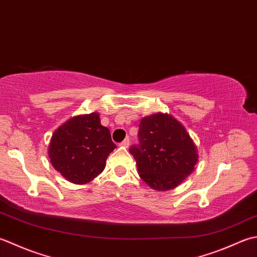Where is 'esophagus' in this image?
<instances>
[{
  "instance_id": "obj_1",
  "label": "esophagus",
  "mask_w": 257,
  "mask_h": 257,
  "mask_svg": "<svg viewBox=\"0 0 257 257\" xmlns=\"http://www.w3.org/2000/svg\"><path fill=\"white\" fill-rule=\"evenodd\" d=\"M121 145L124 146V148H128V145H130V139H128V138L125 139V140L123 141V142L121 143Z\"/></svg>"
}]
</instances>
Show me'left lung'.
<instances>
[{"instance_id":"left-lung-1","label":"left lung","mask_w":257,"mask_h":257,"mask_svg":"<svg viewBox=\"0 0 257 257\" xmlns=\"http://www.w3.org/2000/svg\"><path fill=\"white\" fill-rule=\"evenodd\" d=\"M140 144L130 153L146 185L159 192L179 186L198 162L196 145L185 127L170 114L156 113L141 119Z\"/></svg>"}]
</instances>
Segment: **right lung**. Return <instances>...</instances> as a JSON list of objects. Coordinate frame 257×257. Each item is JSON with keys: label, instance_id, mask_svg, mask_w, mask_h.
Here are the masks:
<instances>
[{"label": "right lung", "instance_id": "obj_1", "mask_svg": "<svg viewBox=\"0 0 257 257\" xmlns=\"http://www.w3.org/2000/svg\"><path fill=\"white\" fill-rule=\"evenodd\" d=\"M115 148L109 130L101 125L98 113L94 112L77 115L55 130L49 158L66 181L83 185L101 174Z\"/></svg>", "mask_w": 257, "mask_h": 257}]
</instances>
